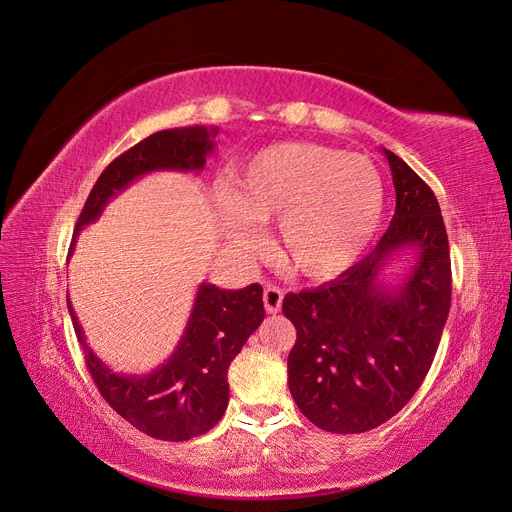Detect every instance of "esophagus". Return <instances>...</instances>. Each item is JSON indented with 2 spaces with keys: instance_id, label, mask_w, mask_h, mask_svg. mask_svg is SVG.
Wrapping results in <instances>:
<instances>
[{
  "instance_id": "1",
  "label": "esophagus",
  "mask_w": 512,
  "mask_h": 512,
  "mask_svg": "<svg viewBox=\"0 0 512 512\" xmlns=\"http://www.w3.org/2000/svg\"><path fill=\"white\" fill-rule=\"evenodd\" d=\"M282 301H284V290L280 286L267 284L265 286V307L269 314H277L282 309Z\"/></svg>"
}]
</instances>
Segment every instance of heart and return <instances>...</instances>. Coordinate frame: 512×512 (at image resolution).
I'll return each instance as SVG.
<instances>
[{"label":"heart","instance_id":"obj_1","mask_svg":"<svg viewBox=\"0 0 512 512\" xmlns=\"http://www.w3.org/2000/svg\"><path fill=\"white\" fill-rule=\"evenodd\" d=\"M228 235L250 241V222H271L273 250L309 280L352 267L374 239L384 211V181L361 153L314 143L262 149L226 181Z\"/></svg>","mask_w":512,"mask_h":512}]
</instances>
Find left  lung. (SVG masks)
Listing matches in <instances>:
<instances>
[{"instance_id": "left-lung-1", "label": "left lung", "mask_w": 512, "mask_h": 512, "mask_svg": "<svg viewBox=\"0 0 512 512\" xmlns=\"http://www.w3.org/2000/svg\"><path fill=\"white\" fill-rule=\"evenodd\" d=\"M395 185V215L363 260L333 282L286 294L282 312L297 329L288 354L294 404L333 433L376 429L423 384L451 309V254L438 198L414 170L382 149ZM413 260L397 285L383 269Z\"/></svg>"}]
</instances>
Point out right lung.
Instances as JSON below:
<instances>
[{
    "instance_id": "1",
    "label": "right lung",
    "mask_w": 512,
    "mask_h": 512,
    "mask_svg": "<svg viewBox=\"0 0 512 512\" xmlns=\"http://www.w3.org/2000/svg\"><path fill=\"white\" fill-rule=\"evenodd\" d=\"M218 128L190 126L160 130L121 153L104 168L76 222V237L94 224L115 196L149 173L175 170L200 173L213 153ZM68 312L83 346L89 374L102 397L138 431L151 438L183 442L203 436L228 406V367L260 322L265 320L262 286L224 290L203 282L196 290L192 314L175 352L145 376L115 374L85 342V333L68 299Z\"/></svg>"
}]
</instances>
